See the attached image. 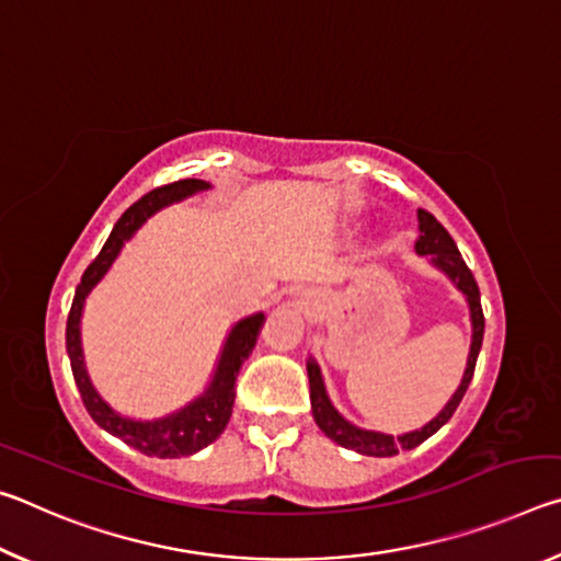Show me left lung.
Returning <instances> with one entry per match:
<instances>
[{"label": "left lung", "instance_id": "left-lung-1", "mask_svg": "<svg viewBox=\"0 0 561 561\" xmlns=\"http://www.w3.org/2000/svg\"><path fill=\"white\" fill-rule=\"evenodd\" d=\"M417 227H421V234H417L415 250L421 254H431L433 262L448 274V277L458 284L462 289L465 297H468L470 304V317H472V346H470V356H468V368H465L462 383L455 396L450 398V403L443 408V411L433 417L428 425H423L421 431L405 433V435H383V433H371V431H360L356 425H351L344 421L334 405L329 403L327 391H324V381H321V371L317 366L314 358H309L307 371H309V396H311V411H314V421L321 431H324L331 440L339 443L341 448L356 450L360 455H374V458H391V455H398V450H413L415 445H421L423 440H428L435 431H440L445 423L450 421V415L455 413V408L460 405L465 391L472 381L474 374V364H478V354L482 346V334H485V314H482V304H480V289L478 282H474L472 272L468 264H465L462 254L458 250V244L450 237V232L435 220V217L428 210H417Z\"/></svg>", "mask_w": 561, "mask_h": 561}]
</instances>
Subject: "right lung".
Listing matches in <instances>:
<instances>
[{"label": "right lung", "mask_w": 561, "mask_h": 561, "mask_svg": "<svg viewBox=\"0 0 561 561\" xmlns=\"http://www.w3.org/2000/svg\"><path fill=\"white\" fill-rule=\"evenodd\" d=\"M205 187H207L205 180L185 178V180H175V183L150 190V193L140 197L138 203H133L128 210L121 215L116 227H113V232L108 234L103 250L96 254V260H93L87 267V272H83L81 284L76 287V294H73L69 319H66V351H69L73 381L79 386L81 401L87 405L89 415L101 425L103 431L116 435V438L130 445V448H136L144 455H156V458H180V455H193L197 450H203L205 445H210L213 440L220 438V433L225 431V425L232 415V403L237 396V386H234L237 374H240L244 358L252 354L254 344H257L260 331L264 327V317L262 314L247 317L232 329V334L227 339L225 351H222L220 366H217L215 381L210 388H207L205 396H201L195 403L183 408V411H178L170 417H163V421L140 423V421H128V417H121L118 413H113L111 408L101 401L99 393L93 391V386L87 376V368H83V358H81V336H79L81 309H83V299L89 297V291L96 287V282L106 274L111 262L118 257L123 242H126L150 215L160 210L163 205L175 203L180 197L193 195L197 190H205Z\"/></svg>", "instance_id": "1"}]
</instances>
